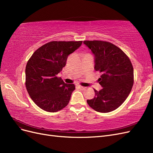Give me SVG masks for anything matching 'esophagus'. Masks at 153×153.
I'll list each match as a JSON object with an SVG mask.
<instances>
[{
	"label": "esophagus",
	"instance_id": "esophagus-1",
	"mask_svg": "<svg viewBox=\"0 0 153 153\" xmlns=\"http://www.w3.org/2000/svg\"><path fill=\"white\" fill-rule=\"evenodd\" d=\"M78 87H79L80 89H82V90H84V89H86L85 87H83V86H81V85H78Z\"/></svg>",
	"mask_w": 153,
	"mask_h": 153
}]
</instances>
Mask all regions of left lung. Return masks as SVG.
Masks as SVG:
<instances>
[{
	"instance_id": "8db88e82",
	"label": "left lung",
	"mask_w": 153,
	"mask_h": 153,
	"mask_svg": "<svg viewBox=\"0 0 153 153\" xmlns=\"http://www.w3.org/2000/svg\"><path fill=\"white\" fill-rule=\"evenodd\" d=\"M94 57V69L101 73L93 99L87 102L97 112L106 113L117 109L128 98L133 85V68L123 51L102 41H84Z\"/></svg>"
}]
</instances>
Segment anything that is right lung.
I'll list each match as a JSON object with an SVG mask.
<instances>
[{"label":"right lung","mask_w":153,"mask_h":153,"mask_svg":"<svg viewBox=\"0 0 153 153\" xmlns=\"http://www.w3.org/2000/svg\"><path fill=\"white\" fill-rule=\"evenodd\" d=\"M82 41H51L36 50L25 68V85L32 101L39 108L56 112L69 103L74 84L64 83L57 75L66 66L68 55Z\"/></svg>","instance_id":"obj_1"}]
</instances>
